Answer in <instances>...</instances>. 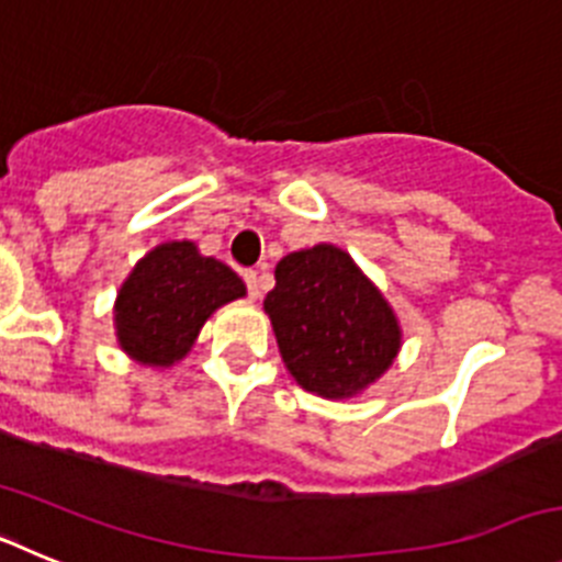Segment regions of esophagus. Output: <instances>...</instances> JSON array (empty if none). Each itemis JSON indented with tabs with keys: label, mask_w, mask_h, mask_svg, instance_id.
I'll use <instances>...</instances> for the list:
<instances>
[{
	"label": "esophagus",
	"mask_w": 562,
	"mask_h": 562,
	"mask_svg": "<svg viewBox=\"0 0 562 562\" xmlns=\"http://www.w3.org/2000/svg\"><path fill=\"white\" fill-rule=\"evenodd\" d=\"M241 276H245V284H247V292H250V297L261 295V281H258V270H245Z\"/></svg>",
	"instance_id": "obj_1"
}]
</instances>
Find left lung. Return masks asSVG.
<instances>
[{
	"mask_svg": "<svg viewBox=\"0 0 562 562\" xmlns=\"http://www.w3.org/2000/svg\"><path fill=\"white\" fill-rule=\"evenodd\" d=\"M265 312L286 369L312 394H357L400 351L394 312L340 247L317 245L281 258Z\"/></svg>",
	"mask_w": 562,
	"mask_h": 562,
	"instance_id": "left-lung-1",
	"label": "left lung"
}]
</instances>
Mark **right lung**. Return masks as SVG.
Wrapping results in <instances>:
<instances>
[{
    "label": "right lung",
    "mask_w": 562,
    "mask_h": 562,
    "mask_svg": "<svg viewBox=\"0 0 562 562\" xmlns=\"http://www.w3.org/2000/svg\"><path fill=\"white\" fill-rule=\"evenodd\" d=\"M245 281L191 241L154 247L123 281L114 324L123 351L146 366H171L193 346L211 312L245 295Z\"/></svg>",
    "instance_id": "right-lung-1"
}]
</instances>
